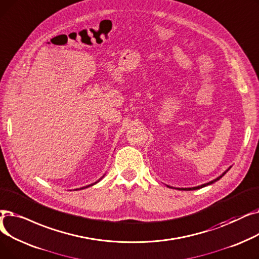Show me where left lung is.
Returning a JSON list of instances; mask_svg holds the SVG:
<instances>
[{"instance_id": "obj_1", "label": "left lung", "mask_w": 259, "mask_h": 259, "mask_svg": "<svg viewBox=\"0 0 259 259\" xmlns=\"http://www.w3.org/2000/svg\"><path fill=\"white\" fill-rule=\"evenodd\" d=\"M231 167H229L228 169H227V171L230 169ZM227 171H225V173L221 175V176H219L218 178H216V179H214V180H212V181H210V182H207V183H204V184H201V186H198V187H194V188H189V189H178V190H182V191H193V190H198V189H201V188H203V187H206V186H210V184H212V183H214V182H216L217 180H219L221 177H223ZM168 187V186H167ZM168 188H170V187H168Z\"/></svg>"}]
</instances>
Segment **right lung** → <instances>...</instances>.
I'll return each instance as SVG.
<instances>
[{"instance_id": "1", "label": "right lung", "mask_w": 259, "mask_h": 259, "mask_svg": "<svg viewBox=\"0 0 259 259\" xmlns=\"http://www.w3.org/2000/svg\"><path fill=\"white\" fill-rule=\"evenodd\" d=\"M99 181H100V179H99V180H98V181H97V182H99ZM97 182H95V183H93V184H91V186H94V184H96V183H97ZM91 186H88V187H84V188H81V189H80V190H82V189H85V188H89V187H91ZM77 190H78V189H77ZM77 190H76V191H77Z\"/></svg>"}]
</instances>
